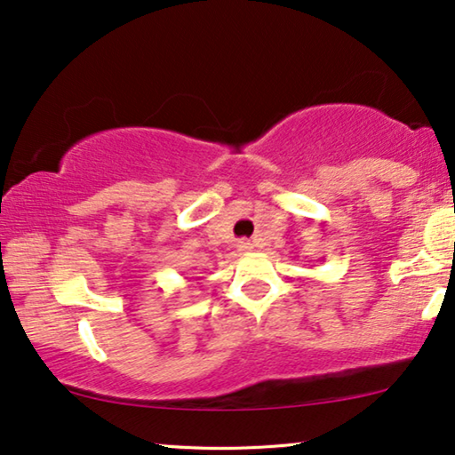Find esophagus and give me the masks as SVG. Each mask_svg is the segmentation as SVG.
Returning a JSON list of instances; mask_svg holds the SVG:
<instances>
[{"mask_svg":"<svg viewBox=\"0 0 455 455\" xmlns=\"http://www.w3.org/2000/svg\"><path fill=\"white\" fill-rule=\"evenodd\" d=\"M251 249H253V243H249V241L239 243V251H251Z\"/></svg>","mask_w":455,"mask_h":455,"instance_id":"esophagus-1","label":"esophagus"}]
</instances>
